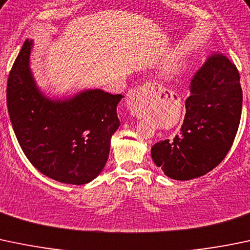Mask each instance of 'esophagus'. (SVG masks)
I'll use <instances>...</instances> for the list:
<instances>
[{"label": "esophagus", "mask_w": 250, "mask_h": 250, "mask_svg": "<svg viewBox=\"0 0 250 250\" xmlns=\"http://www.w3.org/2000/svg\"><path fill=\"white\" fill-rule=\"evenodd\" d=\"M150 85H143L137 89H132L127 92V108L131 114L136 118L144 117L146 112V100L149 95L151 96Z\"/></svg>", "instance_id": "obj_1"}]
</instances>
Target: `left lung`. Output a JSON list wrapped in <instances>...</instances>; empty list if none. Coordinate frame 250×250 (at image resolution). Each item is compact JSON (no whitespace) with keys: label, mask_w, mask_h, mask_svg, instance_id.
<instances>
[{"label":"left lung","mask_w":250,"mask_h":250,"mask_svg":"<svg viewBox=\"0 0 250 250\" xmlns=\"http://www.w3.org/2000/svg\"><path fill=\"white\" fill-rule=\"evenodd\" d=\"M189 87L181 131L150 151L156 166L176 181L197 178L217 167L230 150L241 120L240 73L225 55L209 56Z\"/></svg>","instance_id":"8db88e82"}]
</instances>
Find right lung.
Listing matches in <instances>:
<instances>
[{"instance_id":"add662e5","label":"right lung","mask_w":250,"mask_h":250,"mask_svg":"<svg viewBox=\"0 0 250 250\" xmlns=\"http://www.w3.org/2000/svg\"><path fill=\"white\" fill-rule=\"evenodd\" d=\"M33 42L26 40L7 83V107L22 151L41 173L65 184L96 178L108 160L120 122L123 95L89 89L68 99L47 97L30 68Z\"/></svg>"}]
</instances>
